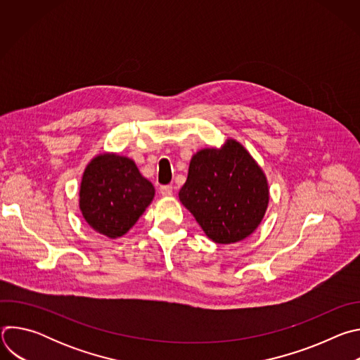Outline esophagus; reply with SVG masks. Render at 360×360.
<instances>
[{
  "label": "esophagus",
  "mask_w": 360,
  "mask_h": 360,
  "mask_svg": "<svg viewBox=\"0 0 360 360\" xmlns=\"http://www.w3.org/2000/svg\"><path fill=\"white\" fill-rule=\"evenodd\" d=\"M160 192H161L162 196H169V195H172V185H162V186L160 188Z\"/></svg>",
  "instance_id": "obj_1"
}]
</instances>
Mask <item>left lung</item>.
<instances>
[{
	"mask_svg": "<svg viewBox=\"0 0 360 360\" xmlns=\"http://www.w3.org/2000/svg\"><path fill=\"white\" fill-rule=\"evenodd\" d=\"M179 200L215 243H235L259 226L269 203L262 168L235 139L198 150Z\"/></svg>",
	"mask_w": 360,
	"mask_h": 360,
	"instance_id": "1",
	"label": "left lung"
}]
</instances>
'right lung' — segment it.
<instances>
[{
  "label": "right lung",
  "mask_w": 360,
  "mask_h": 360,
  "mask_svg": "<svg viewBox=\"0 0 360 360\" xmlns=\"http://www.w3.org/2000/svg\"><path fill=\"white\" fill-rule=\"evenodd\" d=\"M155 195L135 162L117 153H99L85 168L79 210L86 224L111 239L125 235Z\"/></svg>",
  "instance_id": "1"
}]
</instances>
